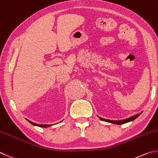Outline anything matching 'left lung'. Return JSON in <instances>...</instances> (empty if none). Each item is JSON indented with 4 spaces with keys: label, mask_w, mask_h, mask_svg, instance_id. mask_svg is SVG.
<instances>
[{
    "label": "left lung",
    "mask_w": 158,
    "mask_h": 158,
    "mask_svg": "<svg viewBox=\"0 0 158 158\" xmlns=\"http://www.w3.org/2000/svg\"><path fill=\"white\" fill-rule=\"evenodd\" d=\"M141 114V113H139V114H137L135 115H133L132 117H130L127 119H125V120H106V119H103V118H101L99 117V118L101 120H103V121H105V122H108V123H114V124H124V123H129V122L132 121L133 120H135L136 118H138V116Z\"/></svg>",
    "instance_id": "left-lung-1"
}]
</instances>
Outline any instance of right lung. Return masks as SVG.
I'll list each match as a JSON object with an SVG mask.
<instances>
[{
	"mask_svg": "<svg viewBox=\"0 0 158 158\" xmlns=\"http://www.w3.org/2000/svg\"><path fill=\"white\" fill-rule=\"evenodd\" d=\"M27 121L29 122V123H30L31 124H33V125H34V126H38V127H48L49 126H51V125H47V124H35V123H32V122H31V121L28 120H27Z\"/></svg>",
	"mask_w": 158,
	"mask_h": 158,
	"instance_id": "add662e5",
	"label": "right lung"
}]
</instances>
